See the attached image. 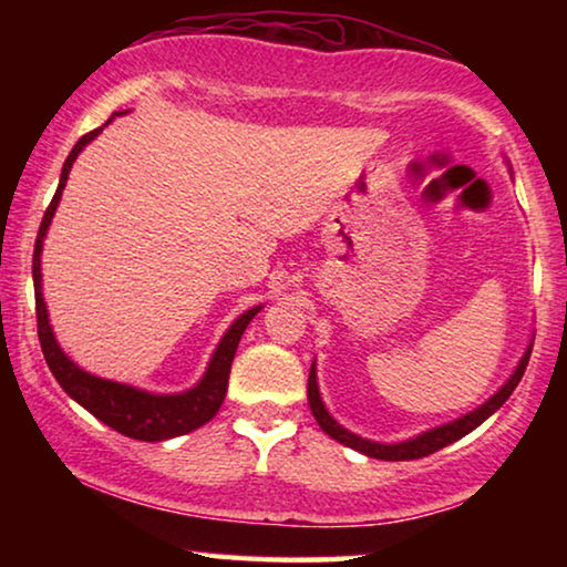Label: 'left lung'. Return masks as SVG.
Listing matches in <instances>:
<instances>
[{
	"label": "left lung",
	"mask_w": 567,
	"mask_h": 567,
	"mask_svg": "<svg viewBox=\"0 0 567 567\" xmlns=\"http://www.w3.org/2000/svg\"><path fill=\"white\" fill-rule=\"evenodd\" d=\"M529 355H532V346L526 348V353L522 355V361H518V367L514 374L506 384L501 386L498 392L493 394L491 400L485 402V405H480L477 410H472V413L456 417V421L446 423V425H439V429H431L421 433V436L410 439V441H400V444H379V441H369V439H361L351 433L348 429H343L336 417H332L328 410H324V402L320 398V386H317V371H315V363L312 369H309V382H307V400H309V410H312L315 421L320 423V429L328 433L330 439L340 441V444L355 449V452L367 454V456H374V460H384V462H405V460H421V456H429L433 452H439V449H444L449 444H454V441H460L462 436H467L470 431H475L480 423H485L487 417H491L495 410H498L503 402L511 398V392L516 390L518 382H522L524 371H526V363H529Z\"/></svg>",
	"instance_id": "1"
}]
</instances>
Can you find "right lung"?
Listing matches in <instances>:
<instances>
[{"mask_svg": "<svg viewBox=\"0 0 567 567\" xmlns=\"http://www.w3.org/2000/svg\"><path fill=\"white\" fill-rule=\"evenodd\" d=\"M100 131H103V126L90 131V134H84L80 142L74 144V150L69 152L64 167H61L59 188L53 193V200L49 204V208H45L41 229H38L35 252H33L38 340H41L45 363H49L51 374L56 377L61 390H64L72 400L80 402L84 410H90L97 421H103L105 425H111L113 431H118L128 439H138V441L175 439V436H183V433L200 429V425L208 423L216 413H219L224 394H227L229 369H231V361H235L239 338H243L245 328L250 324L252 317L258 315L262 307L247 309L245 315H239L237 320L231 322V328L224 332L221 343L216 346L212 361H208L204 379H200L193 390L181 392V394H152V392L136 390V386L111 382V379H100L76 367V363L61 351L56 338H53V330L49 324V309H45L43 291H41L43 237L45 231H49V224L61 200V190H64V185L69 181V169L74 165L76 154H80L84 146L100 134Z\"/></svg>", "mask_w": 567, "mask_h": 567, "instance_id": "right-lung-1", "label": "right lung"}]
</instances>
